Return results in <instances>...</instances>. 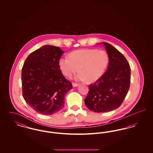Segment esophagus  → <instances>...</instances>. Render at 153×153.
Here are the masks:
<instances>
[{
	"mask_svg": "<svg viewBox=\"0 0 153 153\" xmlns=\"http://www.w3.org/2000/svg\"><path fill=\"white\" fill-rule=\"evenodd\" d=\"M72 85H73V87H78L79 85V84H76V83H74V82L72 84Z\"/></svg>",
	"mask_w": 153,
	"mask_h": 153,
	"instance_id": "obj_1",
	"label": "esophagus"
}]
</instances>
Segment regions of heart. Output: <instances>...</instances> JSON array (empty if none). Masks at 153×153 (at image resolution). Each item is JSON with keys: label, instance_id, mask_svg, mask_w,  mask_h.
Here are the masks:
<instances>
[{"label": "heart", "instance_id": "1", "mask_svg": "<svg viewBox=\"0 0 153 153\" xmlns=\"http://www.w3.org/2000/svg\"><path fill=\"white\" fill-rule=\"evenodd\" d=\"M109 63L107 53L97 49H80L72 51L69 56L59 59V66L62 73L71 77L79 71L76 76L79 81L87 80L93 82L100 79L105 73Z\"/></svg>", "mask_w": 153, "mask_h": 153}]
</instances>
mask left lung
<instances>
[{"label":"left lung","mask_w":153,"mask_h":153,"mask_svg":"<svg viewBox=\"0 0 153 153\" xmlns=\"http://www.w3.org/2000/svg\"><path fill=\"white\" fill-rule=\"evenodd\" d=\"M109 58L106 72L94 84L89 85L85 104L90 111L107 112L120 106L130 85L131 69L123 55L111 45L101 42Z\"/></svg>","instance_id":"8db88e82"}]
</instances>
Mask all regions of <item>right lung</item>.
Masks as SVG:
<instances>
[{
  "mask_svg": "<svg viewBox=\"0 0 153 153\" xmlns=\"http://www.w3.org/2000/svg\"><path fill=\"white\" fill-rule=\"evenodd\" d=\"M64 51L45 45L27 57L22 69V94L26 103L42 115H52L64 107L65 95L72 88L59 69Z\"/></svg>",
  "mask_w": 153,
  "mask_h": 153,
  "instance_id": "obj_1",
  "label": "right lung"
}]
</instances>
